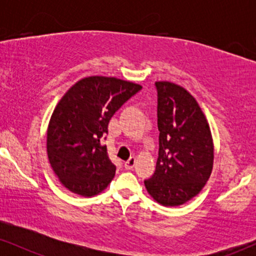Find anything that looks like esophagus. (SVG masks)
Segmentation results:
<instances>
[{"mask_svg": "<svg viewBox=\"0 0 256 256\" xmlns=\"http://www.w3.org/2000/svg\"><path fill=\"white\" fill-rule=\"evenodd\" d=\"M134 164H136V158H134V156H131V158H128V160L126 161V162L124 164V167H125L126 170H132V168H134Z\"/></svg>", "mask_w": 256, "mask_h": 256, "instance_id": "obj_1", "label": "esophagus"}]
</instances>
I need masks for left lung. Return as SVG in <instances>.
<instances>
[{"label": "left lung", "mask_w": 256, "mask_h": 256, "mask_svg": "<svg viewBox=\"0 0 256 256\" xmlns=\"http://www.w3.org/2000/svg\"><path fill=\"white\" fill-rule=\"evenodd\" d=\"M158 156L146 192L166 207L195 198L210 177L213 138L204 112L180 85L156 82Z\"/></svg>", "instance_id": "obj_1"}]
</instances>
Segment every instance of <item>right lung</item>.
Segmentation results:
<instances>
[{
	"label": "right lung",
	"instance_id": "right-lung-1",
	"mask_svg": "<svg viewBox=\"0 0 256 256\" xmlns=\"http://www.w3.org/2000/svg\"><path fill=\"white\" fill-rule=\"evenodd\" d=\"M140 89L122 79L92 76L77 82L58 101L46 131V152L70 192L90 198L114 178L116 167L101 142L114 113Z\"/></svg>",
	"mask_w": 256,
	"mask_h": 256
}]
</instances>
